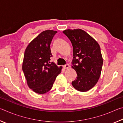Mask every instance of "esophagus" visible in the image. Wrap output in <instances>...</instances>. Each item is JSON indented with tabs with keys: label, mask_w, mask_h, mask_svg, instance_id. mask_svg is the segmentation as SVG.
<instances>
[{
	"label": "esophagus",
	"mask_w": 123,
	"mask_h": 123,
	"mask_svg": "<svg viewBox=\"0 0 123 123\" xmlns=\"http://www.w3.org/2000/svg\"><path fill=\"white\" fill-rule=\"evenodd\" d=\"M69 67H70V66H69V64H66V65L63 66V68H64L65 69H69Z\"/></svg>",
	"instance_id": "esophagus-1"
}]
</instances>
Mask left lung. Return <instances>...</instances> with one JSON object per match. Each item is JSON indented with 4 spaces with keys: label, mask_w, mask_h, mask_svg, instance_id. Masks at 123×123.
I'll use <instances>...</instances> for the list:
<instances>
[{
    "label": "left lung",
    "mask_w": 123,
    "mask_h": 123,
    "mask_svg": "<svg viewBox=\"0 0 123 123\" xmlns=\"http://www.w3.org/2000/svg\"><path fill=\"white\" fill-rule=\"evenodd\" d=\"M71 42L73 48L72 67L77 73L72 84L75 89L86 92L94 87L100 76L103 59L98 43L80 29L63 31Z\"/></svg>",
    "instance_id": "1"
}]
</instances>
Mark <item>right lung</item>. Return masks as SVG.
Listing matches in <instances>:
<instances>
[{
    "label": "right lung",
    "instance_id": "add662e5",
    "mask_svg": "<svg viewBox=\"0 0 123 123\" xmlns=\"http://www.w3.org/2000/svg\"><path fill=\"white\" fill-rule=\"evenodd\" d=\"M56 31L42 32L29 43L24 53L22 69L30 89L38 94H44L51 89L62 67L50 63L51 42Z\"/></svg>",
    "mask_w": 123,
    "mask_h": 123
}]
</instances>
